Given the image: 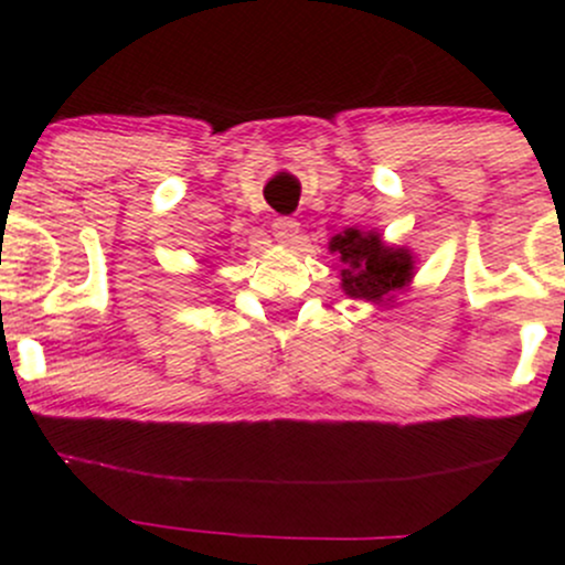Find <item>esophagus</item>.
<instances>
[{
    "label": "esophagus",
    "instance_id": "34e87169",
    "mask_svg": "<svg viewBox=\"0 0 565 565\" xmlns=\"http://www.w3.org/2000/svg\"><path fill=\"white\" fill-rule=\"evenodd\" d=\"M297 233H300V223H295L291 217H278L274 223V236L278 244L289 246L297 242Z\"/></svg>",
    "mask_w": 565,
    "mask_h": 565
}]
</instances>
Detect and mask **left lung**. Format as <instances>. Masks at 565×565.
Returning <instances> with one entry per match:
<instances>
[{"instance_id":"obj_1","label":"left lung","mask_w":565,"mask_h":565,"mask_svg":"<svg viewBox=\"0 0 565 565\" xmlns=\"http://www.w3.org/2000/svg\"><path fill=\"white\" fill-rule=\"evenodd\" d=\"M329 255L342 263L340 287L353 300L393 308L395 297L412 289L417 257L406 246L387 244L377 231L345 228L329 238Z\"/></svg>"}]
</instances>
